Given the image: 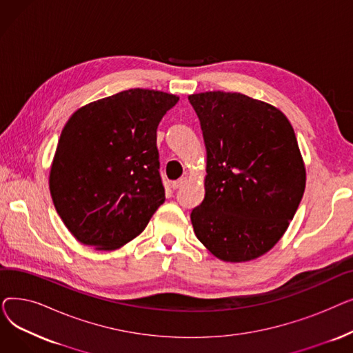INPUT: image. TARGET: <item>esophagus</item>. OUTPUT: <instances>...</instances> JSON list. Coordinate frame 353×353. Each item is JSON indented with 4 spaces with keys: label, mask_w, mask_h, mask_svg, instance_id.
Returning <instances> with one entry per match:
<instances>
[{
    "label": "esophagus",
    "mask_w": 353,
    "mask_h": 353,
    "mask_svg": "<svg viewBox=\"0 0 353 353\" xmlns=\"http://www.w3.org/2000/svg\"><path fill=\"white\" fill-rule=\"evenodd\" d=\"M186 181H188V177H181V179H179V180H176V181L172 183V188H173L174 190H177V189L183 188L184 184H186Z\"/></svg>",
    "instance_id": "esophagus-1"
}]
</instances>
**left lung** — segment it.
Segmentation results:
<instances>
[{
    "mask_svg": "<svg viewBox=\"0 0 353 353\" xmlns=\"http://www.w3.org/2000/svg\"><path fill=\"white\" fill-rule=\"evenodd\" d=\"M208 150L206 194L190 219L216 257L248 262L270 250L303 197L293 127L276 107L240 92L189 96Z\"/></svg>",
    "mask_w": 353,
    "mask_h": 353,
    "instance_id": "left-lung-1",
    "label": "left lung"
}]
</instances>
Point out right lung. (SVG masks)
Wrapping results in <instances>:
<instances>
[{"label": "right lung", "instance_id": "add662e5", "mask_svg": "<svg viewBox=\"0 0 353 353\" xmlns=\"http://www.w3.org/2000/svg\"><path fill=\"white\" fill-rule=\"evenodd\" d=\"M179 97L132 88L90 103L64 125L50 172L55 210L85 246L137 237L165 199L157 127Z\"/></svg>", "mask_w": 353, "mask_h": 353}]
</instances>
